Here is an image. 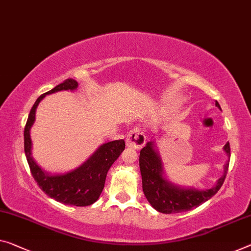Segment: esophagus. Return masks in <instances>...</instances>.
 <instances>
[{
  "label": "esophagus",
  "instance_id": "34e87169",
  "mask_svg": "<svg viewBox=\"0 0 251 251\" xmlns=\"http://www.w3.org/2000/svg\"><path fill=\"white\" fill-rule=\"evenodd\" d=\"M126 146L134 149H140L146 144V136L141 129L133 128L128 132L126 137Z\"/></svg>",
  "mask_w": 251,
  "mask_h": 251
}]
</instances>
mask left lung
I'll return each mask as SVG.
<instances>
[{"mask_svg": "<svg viewBox=\"0 0 251 251\" xmlns=\"http://www.w3.org/2000/svg\"><path fill=\"white\" fill-rule=\"evenodd\" d=\"M215 105L221 109L218 102H215ZM225 151L230 157L229 142H226L225 146ZM139 166H140L142 177V191H144L148 202L158 212L171 214L198 207L217 194L226 179L229 163L225 165V173L221 178H219L217 185L205 191L175 186L164 178L161 160L157 151L153 149L152 141L147 142V145L140 150Z\"/></svg>", "mask_w": 251, "mask_h": 251, "instance_id": "8db88e82", "label": "left lung"}]
</instances>
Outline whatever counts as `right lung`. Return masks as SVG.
Masks as SVG:
<instances>
[{
	"label": "right lung",
	"mask_w": 251,
	"mask_h": 251,
	"mask_svg": "<svg viewBox=\"0 0 251 251\" xmlns=\"http://www.w3.org/2000/svg\"><path fill=\"white\" fill-rule=\"evenodd\" d=\"M77 85L78 84L76 80L68 78L37 99L25 126V152L30 172L44 193L56 201L67 205L86 206L96 202L101 195L107 172L126 148L125 140L120 139L102 145L85 164L75 171L61 175H48L32 159L30 139V129L34 122L37 106L41 100L47 94L58 91H73Z\"/></svg>",
	"instance_id": "1"
}]
</instances>
